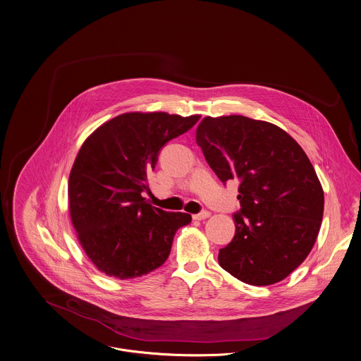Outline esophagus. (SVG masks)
<instances>
[{"label": "esophagus", "mask_w": 361, "mask_h": 361, "mask_svg": "<svg viewBox=\"0 0 361 361\" xmlns=\"http://www.w3.org/2000/svg\"><path fill=\"white\" fill-rule=\"evenodd\" d=\"M209 216H210V212H207V210H202L200 213L194 214V216H192V219H194V220H204V219H207Z\"/></svg>", "instance_id": "obj_1"}]
</instances>
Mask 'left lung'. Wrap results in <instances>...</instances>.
<instances>
[{"mask_svg":"<svg viewBox=\"0 0 361 361\" xmlns=\"http://www.w3.org/2000/svg\"><path fill=\"white\" fill-rule=\"evenodd\" d=\"M197 144L224 184L240 181L235 235L219 264L249 285L283 280L320 231L324 192L307 155L280 127L238 115L204 118Z\"/></svg>","mask_w":361,"mask_h":361,"instance_id":"8db88e82","label":"left lung"}]
</instances>
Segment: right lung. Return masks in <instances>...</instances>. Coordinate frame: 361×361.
Here are the masks:
<instances>
[{
	"instance_id": "1",
	"label": "right lung",
	"mask_w": 361,
	"mask_h": 361,
	"mask_svg": "<svg viewBox=\"0 0 361 361\" xmlns=\"http://www.w3.org/2000/svg\"><path fill=\"white\" fill-rule=\"evenodd\" d=\"M200 116L164 112L123 114L81 145L69 176V210L80 245L109 277L130 280L161 267L177 230L192 217L149 204L147 173L161 149Z\"/></svg>"
}]
</instances>
